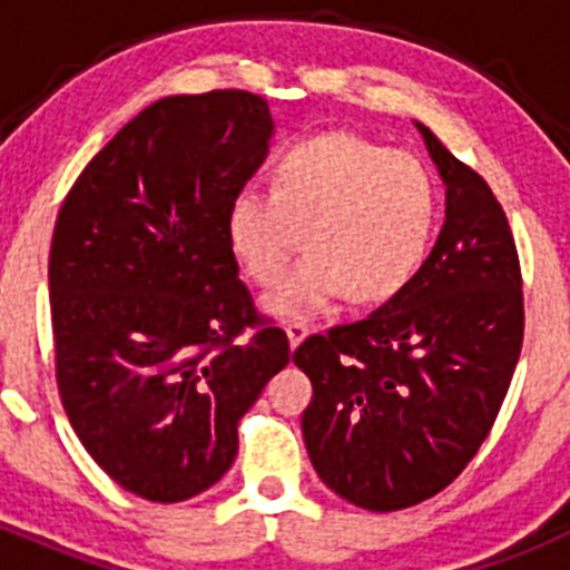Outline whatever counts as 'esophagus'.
<instances>
[{
	"label": "esophagus",
	"instance_id": "34e87169",
	"mask_svg": "<svg viewBox=\"0 0 570 570\" xmlns=\"http://www.w3.org/2000/svg\"><path fill=\"white\" fill-rule=\"evenodd\" d=\"M285 334H288V342H291V351H296L299 347V342L308 336V325H302V322H294V325H288L285 328Z\"/></svg>",
	"mask_w": 570,
	"mask_h": 570
}]
</instances>
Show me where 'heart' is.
Segmentation results:
<instances>
[{
  "instance_id": "obj_1",
  "label": "heart",
  "mask_w": 570,
  "mask_h": 570,
  "mask_svg": "<svg viewBox=\"0 0 570 570\" xmlns=\"http://www.w3.org/2000/svg\"><path fill=\"white\" fill-rule=\"evenodd\" d=\"M440 223L434 176L411 154L347 130L296 139L274 188L245 185L225 236L256 285H274L302 242L308 256L262 299L276 320H311L347 294L371 305L400 294L425 265Z\"/></svg>"
}]
</instances>
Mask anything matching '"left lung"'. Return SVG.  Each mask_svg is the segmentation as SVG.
Instances as JSON below:
<instances>
[{"instance_id": "left-lung-1", "label": "left lung", "mask_w": 570, "mask_h": 570, "mask_svg": "<svg viewBox=\"0 0 570 570\" xmlns=\"http://www.w3.org/2000/svg\"><path fill=\"white\" fill-rule=\"evenodd\" d=\"M416 128L445 183L434 250L382 308L294 351L314 385L302 411L311 462L365 511L411 508L460 476L500 414L525 328L505 210L476 170Z\"/></svg>"}]
</instances>
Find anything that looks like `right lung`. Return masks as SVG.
<instances>
[{
	"label": "right lung",
	"instance_id": "1",
	"mask_svg": "<svg viewBox=\"0 0 570 570\" xmlns=\"http://www.w3.org/2000/svg\"><path fill=\"white\" fill-rule=\"evenodd\" d=\"M271 136L268 102L248 90L165 97L90 159L59 210V396L85 451L142 500L223 480L236 425L288 365V336L256 316L225 236Z\"/></svg>",
	"mask_w": 570,
	"mask_h": 570
}]
</instances>
